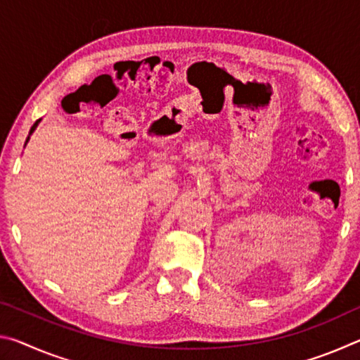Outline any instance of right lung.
I'll use <instances>...</instances> for the list:
<instances>
[{
	"label": "right lung",
	"mask_w": 360,
	"mask_h": 360,
	"mask_svg": "<svg viewBox=\"0 0 360 360\" xmlns=\"http://www.w3.org/2000/svg\"><path fill=\"white\" fill-rule=\"evenodd\" d=\"M39 122H41V119H39V120H36V122H34V124H33V127H32V130H30V133H28V138H27V141H25V144L28 143V139H30V136H32V135H33V131L36 130V127H38V124H39Z\"/></svg>",
	"instance_id": "add662e5"
}]
</instances>
